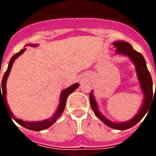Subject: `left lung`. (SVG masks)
Segmentation results:
<instances>
[{
  "label": "left lung",
  "mask_w": 156,
  "mask_h": 156,
  "mask_svg": "<svg viewBox=\"0 0 156 156\" xmlns=\"http://www.w3.org/2000/svg\"><path fill=\"white\" fill-rule=\"evenodd\" d=\"M112 44H113L114 48H115V53L129 57L135 66L137 80H138L141 91L144 94V101H143V103L141 105V107H140L137 115H135L133 118H132L131 119L126 121V122H115L109 120L101 113L98 109L97 101L95 100L94 96L93 94V90H91L90 94V101L92 109H93L96 116L102 121L106 126L115 129L123 130V129L132 127L142 119L143 117L148 112L151 102L154 100L153 98L155 97V94H154L153 97L152 79H151V74H150L149 71L147 68V66H146L145 59L144 58L142 55L133 50V47L129 44V43L125 42V41H115Z\"/></svg>",
  "instance_id": "8db88e82"
}]
</instances>
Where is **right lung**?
Returning a JSON list of instances; mask_svg holds the SVG:
<instances>
[{
    "label": "right lung",
    "mask_w": 156,
    "mask_h": 156,
    "mask_svg": "<svg viewBox=\"0 0 156 156\" xmlns=\"http://www.w3.org/2000/svg\"><path fill=\"white\" fill-rule=\"evenodd\" d=\"M27 46L30 47H37V44H27ZM27 50V48H23L21 51L18 53H16V55H14L12 56V58H11L10 62L8 63V69H7V71L5 72V75L3 76L2 82L0 83V105L1 102H2L3 104L5 105V108H6L7 112H8V115H10V117H12L11 119H13L14 120L16 121L17 123H19V125L24 126V127L27 128L29 129H31V130H34V131H40V130H43V129H45L47 128L50 127L53 123L55 122V121L58 119L59 117L61 116V115L62 114L63 111L65 109V107H66V99L68 98L69 95L73 92L74 90L76 89L78 87H79V83H74V84L71 85L70 87H67L66 89L63 90L62 91L61 94H60V98H59V105L58 106L57 111L55 112L53 115L51 117H50L49 119H44V120L42 121H37V122H27V121H23L20 119H18L14 116V114L12 113V111L9 108V106H8V102H7L6 100V82L7 80H8V77L10 73L11 69L12 68V65H13L14 62L17 58L19 56H20L25 51ZM2 87V94H1V89L0 87ZM13 121V120H12Z\"/></svg>",
    "instance_id": "1"
}]
</instances>
